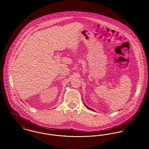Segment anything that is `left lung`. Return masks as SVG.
<instances>
[{
    "label": "left lung",
    "instance_id": "1",
    "mask_svg": "<svg viewBox=\"0 0 149 149\" xmlns=\"http://www.w3.org/2000/svg\"><path fill=\"white\" fill-rule=\"evenodd\" d=\"M84 105H85V106L86 107V108H87L88 109L90 110H92V111H94V110L92 109H91V108H89V107H87V105H85V104H84Z\"/></svg>",
    "mask_w": 149,
    "mask_h": 149
}]
</instances>
